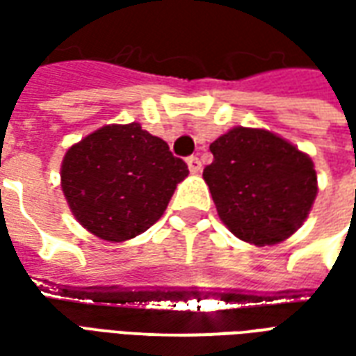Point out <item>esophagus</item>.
Returning a JSON list of instances; mask_svg holds the SVG:
<instances>
[{
    "instance_id": "obj_1",
    "label": "esophagus",
    "mask_w": 356,
    "mask_h": 356,
    "mask_svg": "<svg viewBox=\"0 0 356 356\" xmlns=\"http://www.w3.org/2000/svg\"><path fill=\"white\" fill-rule=\"evenodd\" d=\"M186 165H188L191 173H200L202 171V162L198 160V156H191V158H186Z\"/></svg>"
}]
</instances>
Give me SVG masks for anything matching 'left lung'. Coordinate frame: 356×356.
<instances>
[{
  "label": "left lung",
  "mask_w": 356,
  "mask_h": 356,
  "mask_svg": "<svg viewBox=\"0 0 356 356\" xmlns=\"http://www.w3.org/2000/svg\"><path fill=\"white\" fill-rule=\"evenodd\" d=\"M204 181L227 229L254 246H273L303 225L318 193L309 154L259 127H232L209 145Z\"/></svg>",
  "instance_id": "left-lung-1"
}]
</instances>
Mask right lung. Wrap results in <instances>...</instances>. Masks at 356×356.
Segmentation results:
<instances>
[{"mask_svg": "<svg viewBox=\"0 0 356 356\" xmlns=\"http://www.w3.org/2000/svg\"><path fill=\"white\" fill-rule=\"evenodd\" d=\"M188 175L168 143L140 124H110L66 150L60 186L76 221L106 242H125L163 216Z\"/></svg>", "mask_w": 356, "mask_h": 356, "instance_id": "add662e5", "label": "right lung"}]
</instances>
